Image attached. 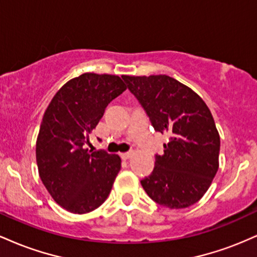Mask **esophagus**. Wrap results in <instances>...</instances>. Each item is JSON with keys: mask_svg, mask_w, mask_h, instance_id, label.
Masks as SVG:
<instances>
[{"mask_svg": "<svg viewBox=\"0 0 257 257\" xmlns=\"http://www.w3.org/2000/svg\"><path fill=\"white\" fill-rule=\"evenodd\" d=\"M120 157H122V159H124V161H126V159H131L133 157V153H122Z\"/></svg>", "mask_w": 257, "mask_h": 257, "instance_id": "1", "label": "esophagus"}]
</instances>
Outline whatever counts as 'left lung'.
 <instances>
[{"label":"left lung","mask_w":257,"mask_h":257,"mask_svg":"<svg viewBox=\"0 0 257 257\" xmlns=\"http://www.w3.org/2000/svg\"><path fill=\"white\" fill-rule=\"evenodd\" d=\"M122 77L156 132L169 137L152 174L141 180L144 190L167 208L193 205L219 169L220 135L210 110L196 91L167 75Z\"/></svg>","instance_id":"obj_1"}]
</instances>
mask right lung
Returning <instances> with one entry per match:
<instances>
[{
    "mask_svg": "<svg viewBox=\"0 0 257 257\" xmlns=\"http://www.w3.org/2000/svg\"><path fill=\"white\" fill-rule=\"evenodd\" d=\"M125 89L119 76L87 72L67 81L44 112L36 140L38 174L52 198L70 213L95 210L111 192L119 156L83 145L106 106Z\"/></svg>",
    "mask_w": 257,
    "mask_h": 257,
    "instance_id": "add662e5",
    "label": "right lung"
}]
</instances>
